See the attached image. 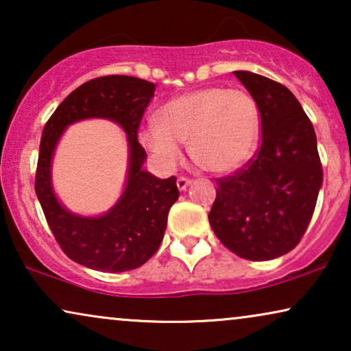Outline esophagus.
<instances>
[{
  "label": "esophagus",
  "instance_id": "esophagus-1",
  "mask_svg": "<svg viewBox=\"0 0 351 351\" xmlns=\"http://www.w3.org/2000/svg\"><path fill=\"white\" fill-rule=\"evenodd\" d=\"M191 184V180L189 177H179L177 179V186H179V190H186V186Z\"/></svg>",
  "mask_w": 351,
  "mask_h": 351
}]
</instances>
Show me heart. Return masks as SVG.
Segmentation results:
<instances>
[{
    "label": "heart",
    "mask_w": 351,
    "mask_h": 351,
    "mask_svg": "<svg viewBox=\"0 0 351 351\" xmlns=\"http://www.w3.org/2000/svg\"><path fill=\"white\" fill-rule=\"evenodd\" d=\"M160 124H148L141 142L162 166L180 160L179 143H189L191 160L214 174L237 171L256 150L261 112L243 89L222 86L177 95L158 113Z\"/></svg>",
    "instance_id": "obj_1"
}]
</instances>
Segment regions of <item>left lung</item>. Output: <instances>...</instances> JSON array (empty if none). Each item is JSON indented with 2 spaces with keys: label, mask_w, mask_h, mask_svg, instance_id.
<instances>
[{
  "label": "left lung",
  "mask_w": 351,
  "mask_h": 351,
  "mask_svg": "<svg viewBox=\"0 0 351 351\" xmlns=\"http://www.w3.org/2000/svg\"><path fill=\"white\" fill-rule=\"evenodd\" d=\"M261 112L262 143L233 176L217 179L209 223L225 247L247 261H271L304 237L323 185L316 134L286 86L233 71Z\"/></svg>",
  "instance_id": "8db88e82"
}]
</instances>
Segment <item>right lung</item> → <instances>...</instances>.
<instances>
[{
    "instance_id": "1",
    "label": "right lung",
    "mask_w": 351,
    "mask_h": 351,
    "mask_svg": "<svg viewBox=\"0 0 351 351\" xmlns=\"http://www.w3.org/2000/svg\"><path fill=\"white\" fill-rule=\"evenodd\" d=\"M150 81L126 75L90 80L76 88L47 119L38 156L35 191L56 241L71 261L97 271L119 273L141 267L158 251L167 214L179 198L176 177L158 179L143 169L147 153L137 141L138 124L155 94ZM104 117L128 134L130 169L117 204L97 218L66 211L51 189L50 165L64 129L76 121Z\"/></svg>"
}]
</instances>
